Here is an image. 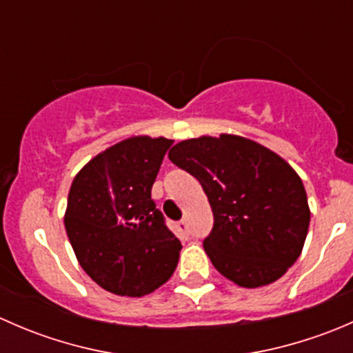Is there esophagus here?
Segmentation results:
<instances>
[{
	"mask_svg": "<svg viewBox=\"0 0 353 353\" xmlns=\"http://www.w3.org/2000/svg\"><path fill=\"white\" fill-rule=\"evenodd\" d=\"M177 229H179L181 237H188V236H190V230H188L186 220H181V222H177Z\"/></svg>",
	"mask_w": 353,
	"mask_h": 353,
	"instance_id": "obj_1",
	"label": "esophagus"
}]
</instances>
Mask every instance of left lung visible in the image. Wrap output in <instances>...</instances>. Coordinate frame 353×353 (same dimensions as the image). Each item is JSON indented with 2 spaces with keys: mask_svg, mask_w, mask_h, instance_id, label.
<instances>
[{
  "mask_svg": "<svg viewBox=\"0 0 353 353\" xmlns=\"http://www.w3.org/2000/svg\"><path fill=\"white\" fill-rule=\"evenodd\" d=\"M169 159L196 177L208 198L215 222L203 248L216 272L245 288L285 275L311 220L304 184L290 163L229 133L179 141Z\"/></svg>",
  "mask_w": 353,
  "mask_h": 353,
  "instance_id": "8db88e82",
  "label": "left lung"
}]
</instances>
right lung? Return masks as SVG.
I'll return each mask as SVG.
<instances>
[{
	"mask_svg": "<svg viewBox=\"0 0 353 353\" xmlns=\"http://www.w3.org/2000/svg\"><path fill=\"white\" fill-rule=\"evenodd\" d=\"M170 145L163 137H130L88 160L71 183L68 239L85 273L110 294H152L179 261L183 245L152 199Z\"/></svg>",
	"mask_w": 353,
	"mask_h": 353,
	"instance_id": "add662e5",
	"label": "right lung"
}]
</instances>
